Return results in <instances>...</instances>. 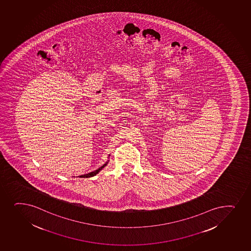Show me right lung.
I'll list each match as a JSON object with an SVG mask.
<instances>
[{
    "label": "right lung",
    "instance_id": "1",
    "mask_svg": "<svg viewBox=\"0 0 251 251\" xmlns=\"http://www.w3.org/2000/svg\"><path fill=\"white\" fill-rule=\"evenodd\" d=\"M109 162V160H107L106 163H105L102 166L100 167L99 169H96L95 171H93V172L88 173V174H86V175H81V176H79V177H93V176H95V175H98L100 171H101V169H103L105 166H107V163Z\"/></svg>",
    "mask_w": 251,
    "mask_h": 251
}]
</instances>
